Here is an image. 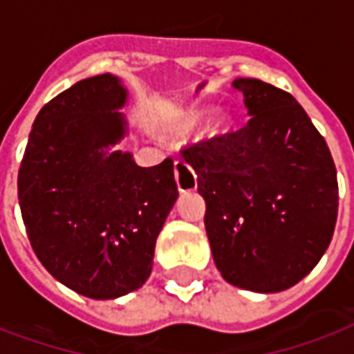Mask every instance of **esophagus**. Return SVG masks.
Masks as SVG:
<instances>
[{"instance_id":"esophagus-1","label":"esophagus","mask_w":354,"mask_h":354,"mask_svg":"<svg viewBox=\"0 0 354 354\" xmlns=\"http://www.w3.org/2000/svg\"><path fill=\"white\" fill-rule=\"evenodd\" d=\"M174 178H176V184L178 189L185 193V191H193L197 187V176H195V172L191 169L189 165L182 161V159H178L174 161Z\"/></svg>"}]
</instances>
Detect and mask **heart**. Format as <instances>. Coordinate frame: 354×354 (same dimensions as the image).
Masks as SVG:
<instances>
[{
  "instance_id": "heart-1",
  "label": "heart",
  "mask_w": 354,
  "mask_h": 354,
  "mask_svg": "<svg viewBox=\"0 0 354 354\" xmlns=\"http://www.w3.org/2000/svg\"><path fill=\"white\" fill-rule=\"evenodd\" d=\"M206 112L208 109H191V111L184 112L182 116L176 118V125L180 131H191L193 127H197L201 122H203V118L206 116ZM230 125V114L225 111H216L212 114L210 122H208V135H219V133H225V131L229 129Z\"/></svg>"
}]
</instances>
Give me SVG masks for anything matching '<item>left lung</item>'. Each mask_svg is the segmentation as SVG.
I'll use <instances>...</instances> for the list:
<instances>
[{"label": "left lung", "instance_id": "8db88e82", "mask_svg": "<svg viewBox=\"0 0 354 354\" xmlns=\"http://www.w3.org/2000/svg\"><path fill=\"white\" fill-rule=\"evenodd\" d=\"M250 122L182 150L206 203L204 227L225 281L255 292L297 285L321 261L337 219L330 150L297 99L236 78Z\"/></svg>", "mask_w": 354, "mask_h": 354}]
</instances>
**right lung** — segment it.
<instances>
[{
  "instance_id": "add662e5",
  "label": "right lung",
  "mask_w": 354,
  "mask_h": 354,
  "mask_svg": "<svg viewBox=\"0 0 354 354\" xmlns=\"http://www.w3.org/2000/svg\"><path fill=\"white\" fill-rule=\"evenodd\" d=\"M127 90L104 73L46 103L18 170L31 248L59 283L95 300L140 289L178 198L172 159L138 167L112 150L127 135Z\"/></svg>"
}]
</instances>
